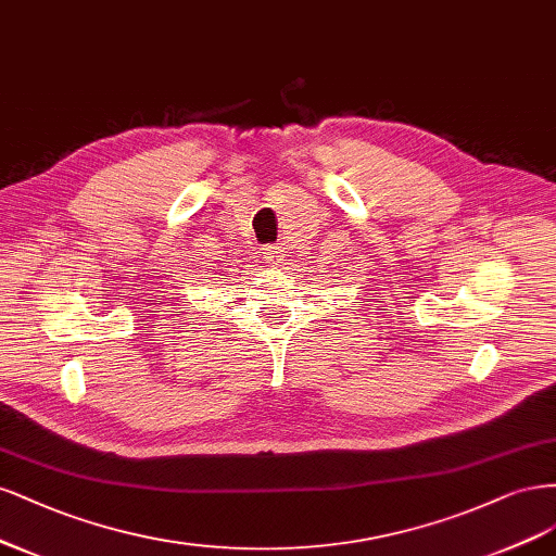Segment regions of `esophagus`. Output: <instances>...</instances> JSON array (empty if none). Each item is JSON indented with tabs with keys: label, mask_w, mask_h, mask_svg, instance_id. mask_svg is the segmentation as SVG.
<instances>
[{
	"label": "esophagus",
	"mask_w": 556,
	"mask_h": 556,
	"mask_svg": "<svg viewBox=\"0 0 556 556\" xmlns=\"http://www.w3.org/2000/svg\"><path fill=\"white\" fill-rule=\"evenodd\" d=\"M263 258L267 261V263H279L281 261V249L279 247H275V244H267V247H263Z\"/></svg>",
	"instance_id": "1"
}]
</instances>
